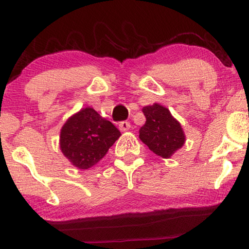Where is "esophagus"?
<instances>
[{
  "label": "esophagus",
  "mask_w": 249,
  "mask_h": 249,
  "mask_svg": "<svg viewBox=\"0 0 249 249\" xmlns=\"http://www.w3.org/2000/svg\"><path fill=\"white\" fill-rule=\"evenodd\" d=\"M118 127H120L121 132H126V131H128L129 128H131V124H129L128 122H121Z\"/></svg>",
  "instance_id": "34e87169"
}]
</instances>
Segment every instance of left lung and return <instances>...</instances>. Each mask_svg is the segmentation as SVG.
Returning <instances> with one entry per match:
<instances>
[{
    "label": "left lung",
    "instance_id": "1",
    "mask_svg": "<svg viewBox=\"0 0 249 249\" xmlns=\"http://www.w3.org/2000/svg\"><path fill=\"white\" fill-rule=\"evenodd\" d=\"M146 123L140 129V140L153 153L171 159L186 142L184 129L169 109L159 103L144 106Z\"/></svg>",
    "mask_w": 249,
    "mask_h": 249
}]
</instances>
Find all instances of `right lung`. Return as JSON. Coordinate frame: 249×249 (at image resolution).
I'll return each instance as SVG.
<instances>
[{"mask_svg": "<svg viewBox=\"0 0 249 249\" xmlns=\"http://www.w3.org/2000/svg\"><path fill=\"white\" fill-rule=\"evenodd\" d=\"M121 132L92 107L81 108L68 118L60 133V149L74 167L96 165L120 139Z\"/></svg>", "mask_w": 249, "mask_h": 249, "instance_id": "right-lung-1", "label": "right lung"}]
</instances>
